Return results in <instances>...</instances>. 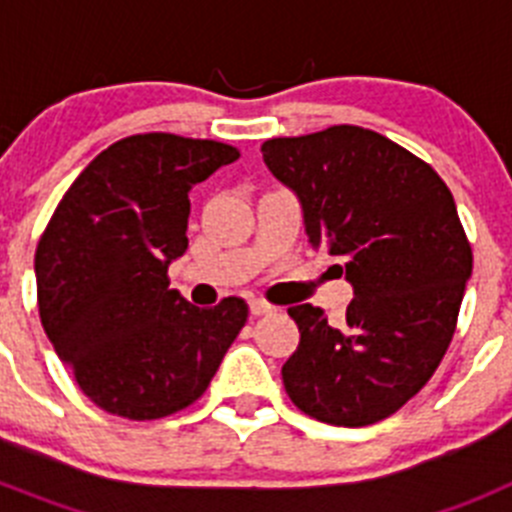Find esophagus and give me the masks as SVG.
<instances>
[{
	"label": "esophagus",
	"mask_w": 512,
	"mask_h": 512,
	"mask_svg": "<svg viewBox=\"0 0 512 512\" xmlns=\"http://www.w3.org/2000/svg\"><path fill=\"white\" fill-rule=\"evenodd\" d=\"M248 310H251L253 318H259V315H269V312H274V307L264 300H251L248 302Z\"/></svg>",
	"instance_id": "34e87169"
}]
</instances>
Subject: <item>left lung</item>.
<instances>
[{
  "label": "left lung",
  "instance_id": "left-lung-1",
  "mask_svg": "<svg viewBox=\"0 0 512 512\" xmlns=\"http://www.w3.org/2000/svg\"><path fill=\"white\" fill-rule=\"evenodd\" d=\"M261 153L297 194L312 248L354 287L341 325L320 307H289L300 346L282 366L284 390L320 423L390 418L441 364L472 277L454 197L425 161L356 125L271 138Z\"/></svg>",
  "mask_w": 512,
  "mask_h": 512
}]
</instances>
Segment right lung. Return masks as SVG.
I'll return each mask as SVG.
<instances>
[{
	"instance_id": "add662e5",
	"label": "right lung",
	"mask_w": 512,
	"mask_h": 512,
	"mask_svg": "<svg viewBox=\"0 0 512 512\" xmlns=\"http://www.w3.org/2000/svg\"><path fill=\"white\" fill-rule=\"evenodd\" d=\"M238 156L217 140L122 138L76 176L40 235V323L104 413L156 420L184 410L246 325L241 297L202 310L166 274L187 251L192 187Z\"/></svg>"
}]
</instances>
